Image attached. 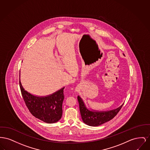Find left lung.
I'll list each match as a JSON object with an SVG mask.
<instances>
[{"instance_id": "8db88e82", "label": "left lung", "mask_w": 150, "mask_h": 150, "mask_svg": "<svg viewBox=\"0 0 150 150\" xmlns=\"http://www.w3.org/2000/svg\"><path fill=\"white\" fill-rule=\"evenodd\" d=\"M81 117L85 124L91 126H99L110 121L118 113L124 103L117 108L107 111L91 110L86 107L82 99L77 97Z\"/></svg>"}]
</instances>
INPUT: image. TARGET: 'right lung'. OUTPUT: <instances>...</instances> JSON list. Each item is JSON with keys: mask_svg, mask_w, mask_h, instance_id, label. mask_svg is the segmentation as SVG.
<instances>
[{"mask_svg": "<svg viewBox=\"0 0 150 150\" xmlns=\"http://www.w3.org/2000/svg\"><path fill=\"white\" fill-rule=\"evenodd\" d=\"M19 83L26 105L35 117L48 124L55 123L61 119L65 87L50 95L37 96L25 90L21 83L20 78Z\"/></svg>", "mask_w": 150, "mask_h": 150, "instance_id": "1", "label": "right lung"}]
</instances>
